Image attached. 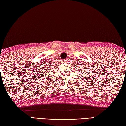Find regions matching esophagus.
<instances>
[{
  "instance_id": "obj_1",
  "label": "esophagus",
  "mask_w": 126,
  "mask_h": 126,
  "mask_svg": "<svg viewBox=\"0 0 126 126\" xmlns=\"http://www.w3.org/2000/svg\"><path fill=\"white\" fill-rule=\"evenodd\" d=\"M65 62H66V61H65V60H64V61H63V63H65Z\"/></svg>"
}]
</instances>
